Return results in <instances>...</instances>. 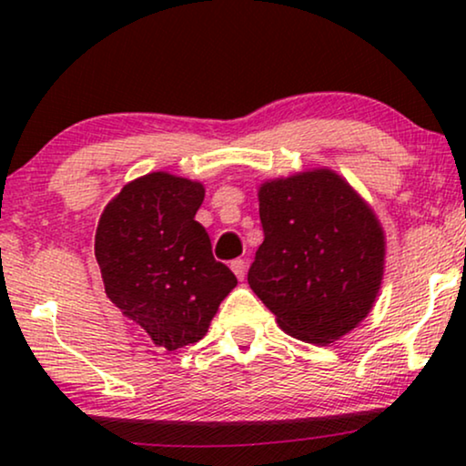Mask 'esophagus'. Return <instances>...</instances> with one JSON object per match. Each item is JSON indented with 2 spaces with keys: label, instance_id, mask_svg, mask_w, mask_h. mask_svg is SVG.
I'll use <instances>...</instances> for the list:
<instances>
[{
  "label": "esophagus",
  "instance_id": "obj_1",
  "mask_svg": "<svg viewBox=\"0 0 466 466\" xmlns=\"http://www.w3.org/2000/svg\"><path fill=\"white\" fill-rule=\"evenodd\" d=\"M231 269H233L235 276H238V279H244L246 278V260H241V258L233 260Z\"/></svg>",
  "mask_w": 466,
  "mask_h": 466
}]
</instances>
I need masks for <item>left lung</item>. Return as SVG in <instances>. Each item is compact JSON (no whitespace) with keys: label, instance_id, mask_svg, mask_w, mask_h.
I'll return each mask as SVG.
<instances>
[{"label":"left lung","instance_id":"left-lung-1","mask_svg":"<svg viewBox=\"0 0 466 466\" xmlns=\"http://www.w3.org/2000/svg\"><path fill=\"white\" fill-rule=\"evenodd\" d=\"M265 239L248 271L279 329L333 343L371 311L384 279L386 235L373 208L329 167L258 187Z\"/></svg>","mask_w":466,"mask_h":466}]
</instances>
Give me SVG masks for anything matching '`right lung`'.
<instances>
[{
    "label": "right lung",
    "instance_id": "obj_1",
    "mask_svg": "<svg viewBox=\"0 0 466 466\" xmlns=\"http://www.w3.org/2000/svg\"><path fill=\"white\" fill-rule=\"evenodd\" d=\"M203 197L201 182L152 171L125 184L95 233L107 299L167 352L199 341L238 284L195 220Z\"/></svg>",
    "mask_w": 466,
    "mask_h": 466
}]
</instances>
